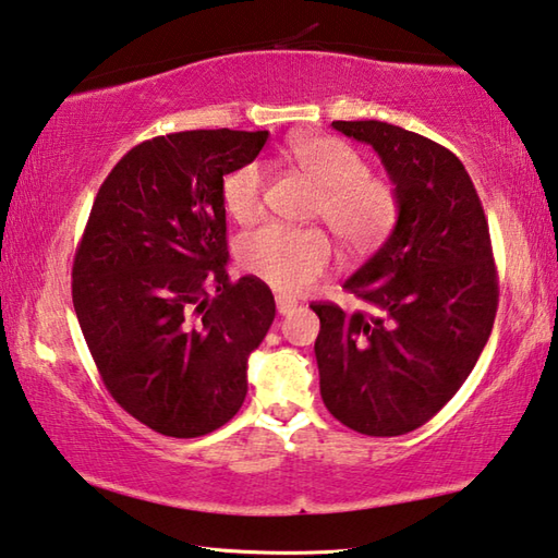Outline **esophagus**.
<instances>
[{
	"label": "esophagus",
	"mask_w": 558,
	"mask_h": 558,
	"mask_svg": "<svg viewBox=\"0 0 558 558\" xmlns=\"http://www.w3.org/2000/svg\"><path fill=\"white\" fill-rule=\"evenodd\" d=\"M296 306H299V301H296V299L284 296V294H279V296H277V311H279L281 316L289 314V311H294Z\"/></svg>",
	"instance_id": "obj_1"
}]
</instances>
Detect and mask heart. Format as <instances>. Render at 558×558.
<instances>
[{"label": "heart", "mask_w": 558, "mask_h": 558, "mask_svg": "<svg viewBox=\"0 0 558 558\" xmlns=\"http://www.w3.org/2000/svg\"><path fill=\"white\" fill-rule=\"evenodd\" d=\"M291 159L318 189L314 215L353 252H367L383 242L397 222V195L387 181L367 173V163L353 146L328 134L301 136L291 144ZM264 171L244 163L222 183V205L232 220L250 222L262 213ZM238 257L252 277L284 294L306 291L330 269L333 250L320 230H294L264 225L240 240Z\"/></svg>", "instance_id": "b5f03b06"}]
</instances>
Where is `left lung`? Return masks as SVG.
Here are the masks:
<instances>
[{
	"label": "left lung",
	"instance_id": "8db88e82",
	"mask_svg": "<svg viewBox=\"0 0 558 558\" xmlns=\"http://www.w3.org/2000/svg\"><path fill=\"white\" fill-rule=\"evenodd\" d=\"M333 126L377 151L399 213L387 242L343 284L365 311L311 304L320 397L357 434L402 436L441 412L490 338L500 296L490 230L446 146L377 120Z\"/></svg>",
	"mask_w": 558,
	"mask_h": 558
}]
</instances>
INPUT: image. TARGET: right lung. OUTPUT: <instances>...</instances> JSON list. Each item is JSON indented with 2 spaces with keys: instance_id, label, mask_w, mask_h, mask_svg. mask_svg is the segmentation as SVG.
Returning a JSON list of instances; mask_svg holds the SVG:
<instances>
[{
  "instance_id": "1",
  "label": "right lung",
  "mask_w": 558,
  "mask_h": 558,
  "mask_svg": "<svg viewBox=\"0 0 558 558\" xmlns=\"http://www.w3.org/2000/svg\"><path fill=\"white\" fill-rule=\"evenodd\" d=\"M269 132L193 130L126 151L97 191L73 262V306L107 392L163 436L228 424L247 357L277 314L257 277H228L222 175Z\"/></svg>"
}]
</instances>
